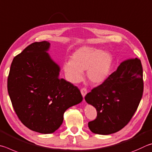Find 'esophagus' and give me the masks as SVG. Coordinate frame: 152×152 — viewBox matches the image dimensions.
I'll return each mask as SVG.
<instances>
[{"label":"esophagus","mask_w":152,"mask_h":152,"mask_svg":"<svg viewBox=\"0 0 152 152\" xmlns=\"http://www.w3.org/2000/svg\"><path fill=\"white\" fill-rule=\"evenodd\" d=\"M81 93L82 94V96H83V97H85V96H86L87 93V89L86 88H82L81 89Z\"/></svg>","instance_id":"34e87169"}]
</instances>
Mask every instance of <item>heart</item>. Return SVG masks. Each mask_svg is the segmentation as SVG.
Returning a JSON list of instances; mask_svg holds the SVG:
<instances>
[{
	"label": "heart",
	"instance_id": "b5f03b06",
	"mask_svg": "<svg viewBox=\"0 0 152 152\" xmlns=\"http://www.w3.org/2000/svg\"><path fill=\"white\" fill-rule=\"evenodd\" d=\"M113 63L110 53L92 47H82L75 51L71 60L64 63L66 75L72 83L83 79V72L87 70V75L91 83H102L110 74Z\"/></svg>",
	"mask_w": 152,
	"mask_h": 152
}]
</instances>
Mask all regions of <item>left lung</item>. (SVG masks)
I'll use <instances>...</instances> for the list:
<instances>
[{
	"mask_svg": "<svg viewBox=\"0 0 152 152\" xmlns=\"http://www.w3.org/2000/svg\"><path fill=\"white\" fill-rule=\"evenodd\" d=\"M143 68L140 59L129 58L120 63L85 99L97 110V118L88 127L94 134L109 135L118 132L131 120L142 99Z\"/></svg>",
	"mask_w": 152,
	"mask_h": 152,
	"instance_id": "obj_1",
	"label": "left lung"
}]
</instances>
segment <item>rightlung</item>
<instances>
[{"label": "right lung", "instance_id": "1", "mask_svg": "<svg viewBox=\"0 0 152 152\" xmlns=\"http://www.w3.org/2000/svg\"><path fill=\"white\" fill-rule=\"evenodd\" d=\"M48 41L35 42L13 58L8 92L20 121L34 132L51 134L61 126L63 114L82 102L77 87L58 77L60 67L47 53Z\"/></svg>", "mask_w": 152, "mask_h": 152}]
</instances>
